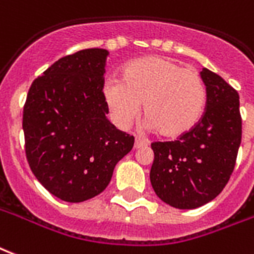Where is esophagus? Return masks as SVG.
I'll use <instances>...</instances> for the list:
<instances>
[{"label":"esophagus","mask_w":254,"mask_h":254,"mask_svg":"<svg viewBox=\"0 0 254 254\" xmlns=\"http://www.w3.org/2000/svg\"><path fill=\"white\" fill-rule=\"evenodd\" d=\"M145 145H146L145 142L141 141L140 138H136V140H134V146H133V148H134V149H140V148H144Z\"/></svg>","instance_id":"obj_1"}]
</instances>
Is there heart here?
<instances>
[{"label":"heart","mask_w":254,"mask_h":254,"mask_svg":"<svg viewBox=\"0 0 254 254\" xmlns=\"http://www.w3.org/2000/svg\"><path fill=\"white\" fill-rule=\"evenodd\" d=\"M102 97L118 127H129L142 103L141 114L148 129L174 140L200 122L207 90L195 69L182 68L175 60L163 56H144L122 67L121 80L103 84Z\"/></svg>","instance_id":"heart-1"}]
</instances>
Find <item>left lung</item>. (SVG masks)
<instances>
[{
	"instance_id": "8db88e82",
	"label": "left lung",
	"mask_w": 254,
	"mask_h": 254,
	"mask_svg": "<svg viewBox=\"0 0 254 254\" xmlns=\"http://www.w3.org/2000/svg\"><path fill=\"white\" fill-rule=\"evenodd\" d=\"M200 76L207 90L200 122L176 141L152 144V187L164 203L182 210L200 207L221 194L241 144L238 93L210 69Z\"/></svg>"
}]
</instances>
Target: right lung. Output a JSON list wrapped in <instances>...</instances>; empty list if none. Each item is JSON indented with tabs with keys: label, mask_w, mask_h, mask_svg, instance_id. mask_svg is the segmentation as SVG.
Listing matches in <instances>:
<instances>
[{
	"label": "right lung",
	"mask_w": 254,
	"mask_h": 254,
	"mask_svg": "<svg viewBox=\"0 0 254 254\" xmlns=\"http://www.w3.org/2000/svg\"><path fill=\"white\" fill-rule=\"evenodd\" d=\"M109 52L89 48L64 56L33 80L22 129L32 172L56 198L79 203L108 187L133 136L109 121L102 97Z\"/></svg>",
	"instance_id": "1"
}]
</instances>
